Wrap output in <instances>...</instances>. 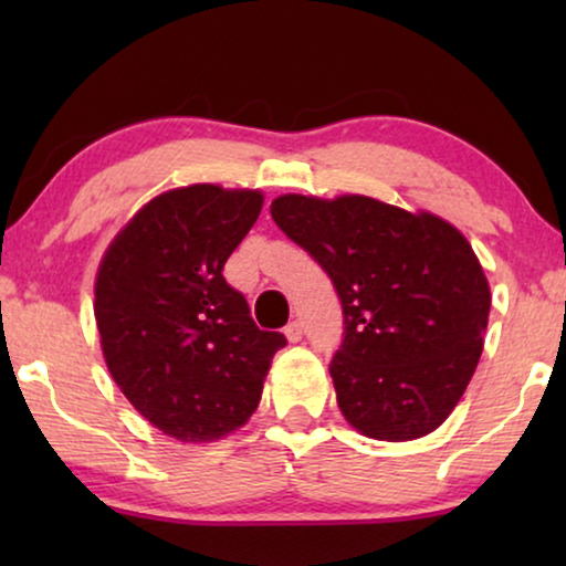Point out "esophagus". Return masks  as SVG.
Segmentation results:
<instances>
[{
  "label": "esophagus",
  "mask_w": 566,
  "mask_h": 566,
  "mask_svg": "<svg viewBox=\"0 0 566 566\" xmlns=\"http://www.w3.org/2000/svg\"><path fill=\"white\" fill-rule=\"evenodd\" d=\"M285 337H289L291 343H298V339L304 337V324H301V319H293L285 324Z\"/></svg>",
  "instance_id": "esophagus-1"
}]
</instances>
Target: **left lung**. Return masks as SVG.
<instances>
[{
    "label": "left lung",
    "mask_w": 566,
    "mask_h": 566,
    "mask_svg": "<svg viewBox=\"0 0 566 566\" xmlns=\"http://www.w3.org/2000/svg\"><path fill=\"white\" fill-rule=\"evenodd\" d=\"M273 221L332 277L345 337L329 363L345 420L376 440L446 422L474 376L490 283L467 237L366 196H281Z\"/></svg>",
    "instance_id": "1"
}]
</instances>
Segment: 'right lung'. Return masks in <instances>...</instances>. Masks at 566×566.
<instances>
[{"instance_id":"right-lung-1","label":"right lung","mask_w":566,"mask_h":566,"mask_svg":"<svg viewBox=\"0 0 566 566\" xmlns=\"http://www.w3.org/2000/svg\"><path fill=\"white\" fill-rule=\"evenodd\" d=\"M262 200L260 190L219 185L161 192L99 262L95 319L107 370L138 415L182 443L242 428L285 345L252 322L223 277Z\"/></svg>"}]
</instances>
